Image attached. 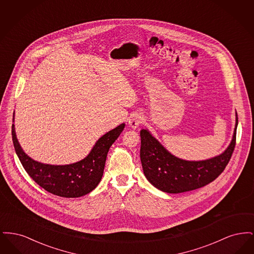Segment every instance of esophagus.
<instances>
[{
  "label": "esophagus",
  "instance_id": "obj_1",
  "mask_svg": "<svg viewBox=\"0 0 254 254\" xmlns=\"http://www.w3.org/2000/svg\"><path fill=\"white\" fill-rule=\"evenodd\" d=\"M144 122H145L144 117L142 115H140V114H133L128 118V125L133 129H136Z\"/></svg>",
  "mask_w": 254,
  "mask_h": 254
}]
</instances>
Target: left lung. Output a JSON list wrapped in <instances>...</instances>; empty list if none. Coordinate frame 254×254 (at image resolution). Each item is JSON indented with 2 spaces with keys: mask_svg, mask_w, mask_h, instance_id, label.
Wrapping results in <instances>:
<instances>
[{
  "mask_svg": "<svg viewBox=\"0 0 254 254\" xmlns=\"http://www.w3.org/2000/svg\"><path fill=\"white\" fill-rule=\"evenodd\" d=\"M235 115V127L230 145L220 155L202 161H188L174 156L148 129H142L140 158L145 178L167 193L193 190L214 181L229 164L235 147L237 112Z\"/></svg>",
  "mask_w": 254,
  "mask_h": 254,
  "instance_id": "1",
  "label": "left lung"
}]
</instances>
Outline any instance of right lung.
<instances>
[{
    "mask_svg": "<svg viewBox=\"0 0 254 254\" xmlns=\"http://www.w3.org/2000/svg\"><path fill=\"white\" fill-rule=\"evenodd\" d=\"M125 126L123 123L103 135L86 157L69 165L43 164L29 157L18 142L14 124L13 145L25 171L41 188L57 196L76 198L89 193L98 186L104 173L109 147L120 136Z\"/></svg>",
    "mask_w": 254,
    "mask_h": 254,
    "instance_id": "right-lung-1",
    "label": "right lung"
}]
</instances>
